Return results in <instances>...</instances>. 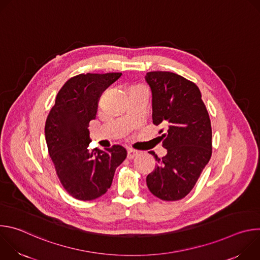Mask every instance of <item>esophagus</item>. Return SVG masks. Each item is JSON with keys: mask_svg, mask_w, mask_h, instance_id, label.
Masks as SVG:
<instances>
[{"mask_svg": "<svg viewBox=\"0 0 260 260\" xmlns=\"http://www.w3.org/2000/svg\"><path fill=\"white\" fill-rule=\"evenodd\" d=\"M138 151L137 150H134V149H128L127 150V158L128 159H133L135 158L137 155H138Z\"/></svg>", "mask_w": 260, "mask_h": 260, "instance_id": "34e87169", "label": "esophagus"}]
</instances>
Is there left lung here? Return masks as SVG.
Here are the masks:
<instances>
[{
  "label": "left lung",
  "instance_id": "8db88e82",
  "mask_svg": "<svg viewBox=\"0 0 260 260\" xmlns=\"http://www.w3.org/2000/svg\"><path fill=\"white\" fill-rule=\"evenodd\" d=\"M145 81L152 94V121L164 125L167 155L147 176V186L162 201L186 197L212 155V127L199 87L172 72H149ZM160 131L159 133H161Z\"/></svg>",
  "mask_w": 260,
  "mask_h": 260
}]
</instances>
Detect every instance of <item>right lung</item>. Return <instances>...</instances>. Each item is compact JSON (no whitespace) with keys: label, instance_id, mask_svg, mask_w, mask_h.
I'll list each match as a JSON object with an SVG mask.
<instances>
[{"label":"right lung","instance_id":"obj_1","mask_svg":"<svg viewBox=\"0 0 260 260\" xmlns=\"http://www.w3.org/2000/svg\"><path fill=\"white\" fill-rule=\"evenodd\" d=\"M121 73L81 74L58 91L45 124L50 158L66 191L80 201L105 194L127 152L120 145L89 151V122L95 119L101 93Z\"/></svg>","mask_w":260,"mask_h":260}]
</instances>
